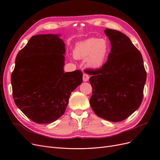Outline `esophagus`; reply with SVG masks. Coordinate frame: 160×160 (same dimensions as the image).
I'll list each match as a JSON object with an SVG mask.
<instances>
[{
  "mask_svg": "<svg viewBox=\"0 0 160 160\" xmlns=\"http://www.w3.org/2000/svg\"><path fill=\"white\" fill-rule=\"evenodd\" d=\"M89 78H90L89 75H88L86 73H84V74H83V81L84 82H87V81H88V80H89Z\"/></svg>",
  "mask_w": 160,
  "mask_h": 160,
  "instance_id": "obj_1",
  "label": "esophagus"
}]
</instances>
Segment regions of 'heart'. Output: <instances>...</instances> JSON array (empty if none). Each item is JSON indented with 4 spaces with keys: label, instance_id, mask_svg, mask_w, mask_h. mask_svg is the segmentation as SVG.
Here are the masks:
<instances>
[{
    "label": "heart",
    "instance_id": "b5f03b06",
    "mask_svg": "<svg viewBox=\"0 0 160 160\" xmlns=\"http://www.w3.org/2000/svg\"><path fill=\"white\" fill-rule=\"evenodd\" d=\"M110 52V45L105 39L91 38L76 43L74 55L76 58L86 59L88 67L93 69L101 68Z\"/></svg>",
    "mask_w": 160,
    "mask_h": 160
}]
</instances>
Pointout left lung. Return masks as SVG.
I'll list each match as a JSON object with an SVG mask.
<instances>
[{
	"label": "left lung",
	"mask_w": 160,
	"mask_h": 160,
	"mask_svg": "<svg viewBox=\"0 0 160 160\" xmlns=\"http://www.w3.org/2000/svg\"><path fill=\"white\" fill-rule=\"evenodd\" d=\"M111 45L108 61L90 73L92 86L90 105L99 117L122 121L142 102L146 72L142 57L126 35L105 29Z\"/></svg>",
	"instance_id": "left-lung-1"
}]
</instances>
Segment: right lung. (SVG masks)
Returning a JSON list of instances; mask_svg holds the SVG:
<instances>
[{
  "label": "right lung",
  "mask_w": 160,
  "mask_h": 160,
  "mask_svg": "<svg viewBox=\"0 0 160 160\" xmlns=\"http://www.w3.org/2000/svg\"><path fill=\"white\" fill-rule=\"evenodd\" d=\"M65 45L58 35L32 36L16 58L12 96L25 115L51 123L64 113L70 93L82 82L80 70L64 72Z\"/></svg>",
  "instance_id": "1"
}]
</instances>
